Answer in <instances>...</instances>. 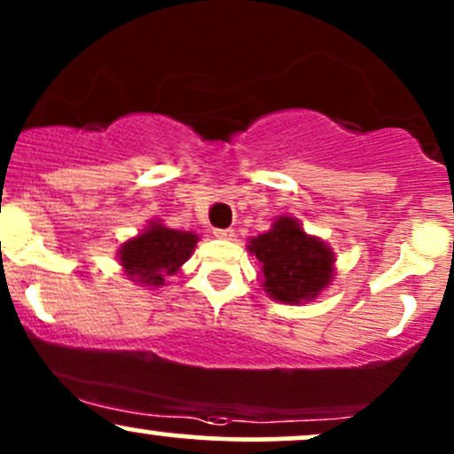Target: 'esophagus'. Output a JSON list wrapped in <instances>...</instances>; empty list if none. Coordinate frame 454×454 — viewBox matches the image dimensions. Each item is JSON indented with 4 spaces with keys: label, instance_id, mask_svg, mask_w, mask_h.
<instances>
[{
    "label": "esophagus",
    "instance_id": "1",
    "mask_svg": "<svg viewBox=\"0 0 454 454\" xmlns=\"http://www.w3.org/2000/svg\"><path fill=\"white\" fill-rule=\"evenodd\" d=\"M213 234H215L217 239H232L234 237V231H232V228H215V231H213Z\"/></svg>",
    "mask_w": 454,
    "mask_h": 454
}]
</instances>
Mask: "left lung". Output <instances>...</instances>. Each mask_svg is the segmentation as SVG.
I'll use <instances>...</instances> for the list:
<instances>
[{
	"mask_svg": "<svg viewBox=\"0 0 454 454\" xmlns=\"http://www.w3.org/2000/svg\"><path fill=\"white\" fill-rule=\"evenodd\" d=\"M247 249L260 262L264 293L281 303L299 305L316 299L335 273L331 247L288 215L278 217L270 231L249 239Z\"/></svg>",
	"mask_w": 454,
	"mask_h": 454,
	"instance_id": "8db88e82",
	"label": "left lung"
}]
</instances>
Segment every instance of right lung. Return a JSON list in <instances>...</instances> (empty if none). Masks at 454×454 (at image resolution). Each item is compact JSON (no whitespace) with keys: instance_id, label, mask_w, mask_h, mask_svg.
I'll list each match as a JSON object with an SVG mask.
<instances>
[{"instance_id":"right-lung-1","label":"right lung","mask_w":454,"mask_h":454,"mask_svg":"<svg viewBox=\"0 0 454 454\" xmlns=\"http://www.w3.org/2000/svg\"><path fill=\"white\" fill-rule=\"evenodd\" d=\"M196 243L198 234L194 232L173 231L160 222H149L143 232L119 247L117 258L129 279L158 288L192 256Z\"/></svg>"}]
</instances>
